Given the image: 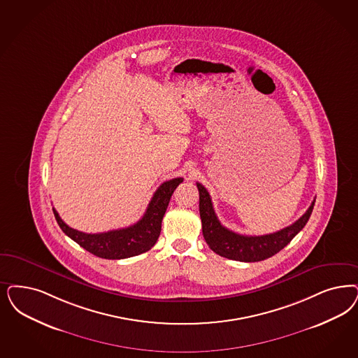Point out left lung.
<instances>
[{"label": "left lung", "mask_w": 358, "mask_h": 358, "mask_svg": "<svg viewBox=\"0 0 358 358\" xmlns=\"http://www.w3.org/2000/svg\"><path fill=\"white\" fill-rule=\"evenodd\" d=\"M199 192V215L202 221V234L210 248L227 259L238 262H260L271 258L283 250L295 235L308 222L309 217L315 206V199L308 210L288 227L272 233V234L241 235L226 229L218 221L215 211L213 209L209 192L205 186L197 182Z\"/></svg>", "instance_id": "1"}]
</instances>
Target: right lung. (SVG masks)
I'll return each mask as SVG.
<instances>
[{
  "label": "right lung",
  "instance_id": "right-lung-1",
  "mask_svg": "<svg viewBox=\"0 0 358 358\" xmlns=\"http://www.w3.org/2000/svg\"><path fill=\"white\" fill-rule=\"evenodd\" d=\"M182 181L184 178L178 177L161 184L150 199L143 218L125 229L111 230L99 234H87L71 229L69 224L63 222L57 210L52 208V211L63 233L70 236L88 252L103 259H125L140 255L155 246L159 239L161 222L165 211L168 209L173 192Z\"/></svg>",
  "mask_w": 358,
  "mask_h": 358
}]
</instances>
